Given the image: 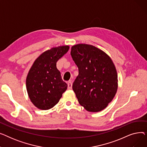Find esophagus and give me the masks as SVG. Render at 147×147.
Here are the masks:
<instances>
[{"instance_id":"obj_1","label":"esophagus","mask_w":147,"mask_h":147,"mask_svg":"<svg viewBox=\"0 0 147 147\" xmlns=\"http://www.w3.org/2000/svg\"><path fill=\"white\" fill-rule=\"evenodd\" d=\"M72 89V82H69L68 83V89L70 90Z\"/></svg>"}]
</instances>
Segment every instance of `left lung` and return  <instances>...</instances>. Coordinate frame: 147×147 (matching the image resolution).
Here are the masks:
<instances>
[{"mask_svg": "<svg viewBox=\"0 0 147 147\" xmlns=\"http://www.w3.org/2000/svg\"><path fill=\"white\" fill-rule=\"evenodd\" d=\"M71 55L79 68L73 89L79 104L90 112L104 110L114 98L118 87L113 61L104 51L88 44L73 46Z\"/></svg>", "mask_w": 147, "mask_h": 147, "instance_id": "left-lung-1", "label": "left lung"}]
</instances>
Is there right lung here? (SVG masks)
Returning <instances> with one entry per match:
<instances>
[{
	"instance_id": "1",
	"label": "right lung",
	"mask_w": 147,
	"mask_h": 147,
	"mask_svg": "<svg viewBox=\"0 0 147 147\" xmlns=\"http://www.w3.org/2000/svg\"><path fill=\"white\" fill-rule=\"evenodd\" d=\"M69 48L68 46H62L44 52L30 69L26 79L27 90L31 101L38 109H52L67 89V84L57 68V62Z\"/></svg>"
}]
</instances>
